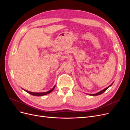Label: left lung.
<instances>
[{
	"label": "left lung",
	"instance_id": "obj_1",
	"mask_svg": "<svg viewBox=\"0 0 130 130\" xmlns=\"http://www.w3.org/2000/svg\"><path fill=\"white\" fill-rule=\"evenodd\" d=\"M113 84V83L111 85H109V86H108L107 87H106V88H105L104 89H103V90H102L101 91H100V92H98V93H95V94H88V95H92V96H95V95H100V94H103L104 92H105L106 90H107L110 86H111L112 85V84Z\"/></svg>",
	"mask_w": 130,
	"mask_h": 130
}]
</instances>
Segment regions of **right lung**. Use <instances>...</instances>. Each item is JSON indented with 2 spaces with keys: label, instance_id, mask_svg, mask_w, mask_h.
Here are the masks:
<instances>
[{
  "label": "right lung",
  "instance_id": "right-lung-1",
  "mask_svg": "<svg viewBox=\"0 0 130 130\" xmlns=\"http://www.w3.org/2000/svg\"><path fill=\"white\" fill-rule=\"evenodd\" d=\"M55 87V86L52 89H50V90H49V91L46 92H42V93H34V92H31L27 91V90H25V89H24V90H25V91H26V92H27L28 93L31 94V95H34V96H38L45 95H46V94L50 93L52 92L53 91V90L54 89Z\"/></svg>",
  "mask_w": 130,
  "mask_h": 130
}]
</instances>
